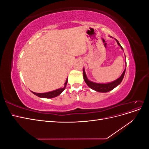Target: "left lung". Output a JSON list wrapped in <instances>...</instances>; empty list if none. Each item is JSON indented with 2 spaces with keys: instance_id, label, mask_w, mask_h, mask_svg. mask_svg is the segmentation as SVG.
<instances>
[{
  "instance_id": "left-lung-1",
  "label": "left lung",
  "mask_w": 149,
  "mask_h": 149,
  "mask_svg": "<svg viewBox=\"0 0 149 149\" xmlns=\"http://www.w3.org/2000/svg\"><path fill=\"white\" fill-rule=\"evenodd\" d=\"M115 40H116L117 43H118V45L120 46V48L123 50V48L121 47L119 42L116 39H115ZM125 68H126V60H125ZM125 68L124 71H123V74H121V76L119 78L116 79L115 81H112V82L108 83H97L93 82V81H91L89 80L88 78H87L86 74V73H85L84 68H83V78H84V80L86 82V83L87 84V85L90 88H91L92 89L94 90V91H96L97 92L107 93V92H109V91H111L112 89H113L114 88H115L116 87H117L118 85H119L120 84L122 81H123V79L124 78L125 72Z\"/></svg>"
}]
</instances>
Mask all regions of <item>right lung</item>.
<instances>
[{"label":"right lung","mask_w":149,"mask_h":149,"mask_svg":"<svg viewBox=\"0 0 149 149\" xmlns=\"http://www.w3.org/2000/svg\"><path fill=\"white\" fill-rule=\"evenodd\" d=\"M68 83V78L66 80V82L64 84V87L63 88H60L58 89L54 90V91H49V92H47V93H35L33 91H31L33 94H34L35 95L39 97H42V98H53L56 97L58 96H59L60 94L64 91L65 89V88L66 86V84Z\"/></svg>","instance_id":"1"}]
</instances>
